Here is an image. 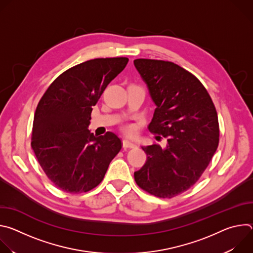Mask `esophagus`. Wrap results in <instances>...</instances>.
Returning a JSON list of instances; mask_svg holds the SVG:
<instances>
[{
	"mask_svg": "<svg viewBox=\"0 0 253 253\" xmlns=\"http://www.w3.org/2000/svg\"><path fill=\"white\" fill-rule=\"evenodd\" d=\"M123 147L124 148H134V147H136V144L127 139H124L123 140Z\"/></svg>",
	"mask_w": 253,
	"mask_h": 253,
	"instance_id": "34e87169",
	"label": "esophagus"
}]
</instances>
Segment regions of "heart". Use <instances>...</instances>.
<instances>
[{
	"instance_id": "heart-1",
	"label": "heart",
	"mask_w": 253,
	"mask_h": 253,
	"mask_svg": "<svg viewBox=\"0 0 253 253\" xmlns=\"http://www.w3.org/2000/svg\"><path fill=\"white\" fill-rule=\"evenodd\" d=\"M125 131L128 133V134H133L134 133V127L133 126H127L125 128Z\"/></svg>"
}]
</instances>
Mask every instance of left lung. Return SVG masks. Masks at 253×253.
I'll return each mask as SVG.
<instances>
[{
	"label": "left lung",
	"mask_w": 253,
	"mask_h": 253,
	"mask_svg": "<svg viewBox=\"0 0 253 253\" xmlns=\"http://www.w3.org/2000/svg\"><path fill=\"white\" fill-rule=\"evenodd\" d=\"M134 65L157 106L148 129L168 142L165 149L157 143L142 147L147 160L135 181L151 195L173 198L198 181L217 149V112L202 83L182 67L151 59Z\"/></svg>",
	"instance_id": "obj_1"
}]
</instances>
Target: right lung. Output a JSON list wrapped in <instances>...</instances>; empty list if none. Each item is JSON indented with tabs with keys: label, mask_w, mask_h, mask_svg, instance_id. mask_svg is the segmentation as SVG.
Masks as SVG:
<instances>
[{
	"label": "right lung",
	"mask_w": 253,
	"mask_h": 253,
	"mask_svg": "<svg viewBox=\"0 0 253 253\" xmlns=\"http://www.w3.org/2000/svg\"><path fill=\"white\" fill-rule=\"evenodd\" d=\"M126 57L97 58L72 67L48 87L36 109L31 146L47 177L67 193L98 186L122 147L112 132L88 129L92 107L126 67Z\"/></svg>",
	"instance_id": "right-lung-1"
}]
</instances>
